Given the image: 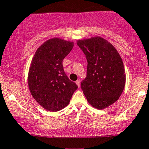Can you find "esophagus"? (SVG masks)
I'll use <instances>...</instances> for the list:
<instances>
[{
  "mask_svg": "<svg viewBox=\"0 0 149 149\" xmlns=\"http://www.w3.org/2000/svg\"><path fill=\"white\" fill-rule=\"evenodd\" d=\"M76 85H78V88H79V87L80 86V80H77L76 81Z\"/></svg>",
  "mask_w": 149,
  "mask_h": 149,
  "instance_id": "obj_1",
  "label": "esophagus"
}]
</instances>
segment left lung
<instances>
[{
    "label": "left lung",
    "instance_id": "obj_1",
    "mask_svg": "<svg viewBox=\"0 0 149 149\" xmlns=\"http://www.w3.org/2000/svg\"><path fill=\"white\" fill-rule=\"evenodd\" d=\"M88 61L86 78L81 88L88 103L104 109L120 97L125 85L126 75L122 58L117 49L101 36L77 40Z\"/></svg>",
    "mask_w": 149,
    "mask_h": 149
}]
</instances>
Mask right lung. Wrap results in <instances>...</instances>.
<instances>
[{
    "mask_svg": "<svg viewBox=\"0 0 149 149\" xmlns=\"http://www.w3.org/2000/svg\"><path fill=\"white\" fill-rule=\"evenodd\" d=\"M74 42L59 38L44 42L35 52L28 73L30 92L42 108L58 111L69 105L78 88L64 71L62 61Z\"/></svg>",
    "mask_w": 149,
    "mask_h": 149,
    "instance_id": "right-lung-1",
    "label": "right lung"
}]
</instances>
